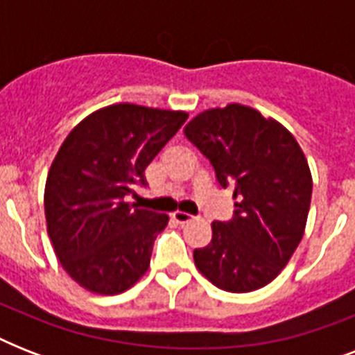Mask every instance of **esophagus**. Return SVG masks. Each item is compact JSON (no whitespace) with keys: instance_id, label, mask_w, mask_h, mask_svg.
<instances>
[{"instance_id":"1","label":"esophagus","mask_w":355,"mask_h":355,"mask_svg":"<svg viewBox=\"0 0 355 355\" xmlns=\"http://www.w3.org/2000/svg\"><path fill=\"white\" fill-rule=\"evenodd\" d=\"M173 219H175L177 223H180V225H184V223L191 221L193 216H189V214H186V211H175V214H173Z\"/></svg>"}]
</instances>
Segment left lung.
<instances>
[{"label": "left lung", "instance_id": "8db88e82", "mask_svg": "<svg viewBox=\"0 0 355 355\" xmlns=\"http://www.w3.org/2000/svg\"><path fill=\"white\" fill-rule=\"evenodd\" d=\"M184 134L236 199L232 219L211 223L210 245L193 250L197 269L223 291L267 286L308 221L313 182L300 145L284 125L237 103L199 114Z\"/></svg>", "mask_w": 355, "mask_h": 355}]
</instances>
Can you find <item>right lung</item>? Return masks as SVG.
<instances>
[{
	"mask_svg": "<svg viewBox=\"0 0 355 355\" xmlns=\"http://www.w3.org/2000/svg\"><path fill=\"white\" fill-rule=\"evenodd\" d=\"M188 119L186 112L110 105L64 139L47 175V234L79 286L118 295L147 272L156 236L169 217L125 202L145 169Z\"/></svg>",
	"mask_w": 355,
	"mask_h": 355,
	"instance_id": "add662e5",
	"label": "right lung"
}]
</instances>
